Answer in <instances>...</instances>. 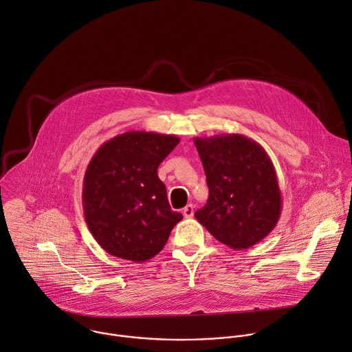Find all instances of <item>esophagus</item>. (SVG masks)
<instances>
[{"mask_svg":"<svg viewBox=\"0 0 352 352\" xmlns=\"http://www.w3.org/2000/svg\"><path fill=\"white\" fill-rule=\"evenodd\" d=\"M193 212H195V210H193V206H192V204H188V206L184 207V210H182V214H184L185 218H192V217H193Z\"/></svg>","mask_w":352,"mask_h":352,"instance_id":"obj_1","label":"esophagus"}]
</instances>
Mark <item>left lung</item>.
Listing matches in <instances>:
<instances>
[{
  "label": "left lung",
  "mask_w": 352,
  "mask_h": 352,
  "mask_svg": "<svg viewBox=\"0 0 352 352\" xmlns=\"http://www.w3.org/2000/svg\"><path fill=\"white\" fill-rule=\"evenodd\" d=\"M207 178L208 200L196 219L221 243L245 250L276 226L282 193L264 148L242 134L195 138Z\"/></svg>",
  "instance_id": "left-lung-1"
}]
</instances>
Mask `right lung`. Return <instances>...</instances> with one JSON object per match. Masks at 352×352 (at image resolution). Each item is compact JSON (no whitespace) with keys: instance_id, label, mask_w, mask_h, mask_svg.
Listing matches in <instances>:
<instances>
[{"instance_id":"add662e5","label":"right lung","mask_w":352,"mask_h":352,"mask_svg":"<svg viewBox=\"0 0 352 352\" xmlns=\"http://www.w3.org/2000/svg\"><path fill=\"white\" fill-rule=\"evenodd\" d=\"M179 138L129 131L106 141L82 181V208L94 239L110 256L144 263L159 254L182 214L173 211L160 163Z\"/></svg>"}]
</instances>
